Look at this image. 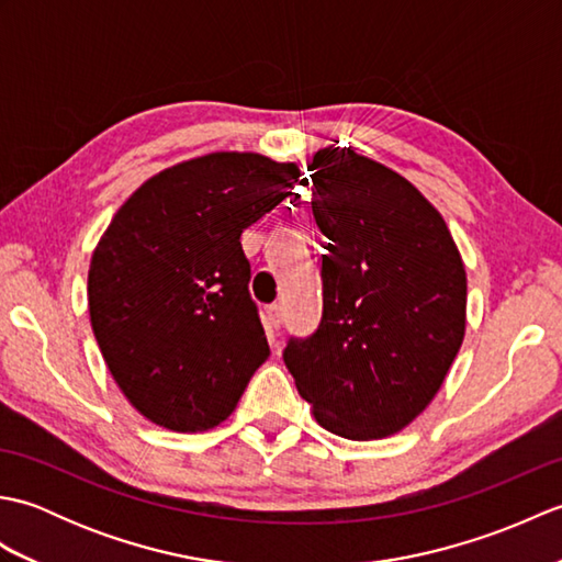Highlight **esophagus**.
Wrapping results in <instances>:
<instances>
[{
	"mask_svg": "<svg viewBox=\"0 0 562 562\" xmlns=\"http://www.w3.org/2000/svg\"><path fill=\"white\" fill-rule=\"evenodd\" d=\"M266 330L270 333V338H274V333L280 330V324H282V314H280V306L278 304H270L266 308Z\"/></svg>",
	"mask_w": 562,
	"mask_h": 562,
	"instance_id": "esophagus-1",
	"label": "esophagus"
}]
</instances>
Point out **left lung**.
<instances>
[{"label":"left lung","mask_w":562,"mask_h":562,"mask_svg":"<svg viewBox=\"0 0 562 562\" xmlns=\"http://www.w3.org/2000/svg\"><path fill=\"white\" fill-rule=\"evenodd\" d=\"M308 171L328 238L324 316L284 364L328 432L391 437L432 403L461 348L463 260L437 207L389 166L330 145Z\"/></svg>","instance_id":"left-lung-1"}]
</instances>
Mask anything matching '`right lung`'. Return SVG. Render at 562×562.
Returning <instances> with one entry per match:
<instances>
[{"label": "right lung", "instance_id": "right-lung-1", "mask_svg": "<svg viewBox=\"0 0 562 562\" xmlns=\"http://www.w3.org/2000/svg\"><path fill=\"white\" fill-rule=\"evenodd\" d=\"M300 166L212 151L164 169L115 212L89 266L91 328L135 411L173 432L224 423L268 360L241 234Z\"/></svg>", "mask_w": 562, "mask_h": 562}]
</instances>
